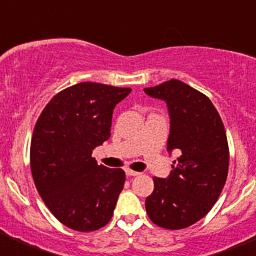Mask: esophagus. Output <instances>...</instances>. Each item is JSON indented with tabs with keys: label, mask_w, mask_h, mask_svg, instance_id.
<instances>
[{
	"label": "esophagus",
	"mask_w": 256,
	"mask_h": 256,
	"mask_svg": "<svg viewBox=\"0 0 256 256\" xmlns=\"http://www.w3.org/2000/svg\"><path fill=\"white\" fill-rule=\"evenodd\" d=\"M126 176H128V177H136V176H140V173L138 172H134V170H132V169H126Z\"/></svg>",
	"instance_id": "esophagus-1"
}]
</instances>
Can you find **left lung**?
<instances>
[{
	"instance_id": "1",
	"label": "left lung",
	"mask_w": 256,
	"mask_h": 256,
	"mask_svg": "<svg viewBox=\"0 0 256 256\" xmlns=\"http://www.w3.org/2000/svg\"><path fill=\"white\" fill-rule=\"evenodd\" d=\"M144 94L166 102V150L180 154L168 177H154L146 212L156 226L182 230L204 218L224 187L230 164L224 126L204 94L177 79L144 88Z\"/></svg>"
}]
</instances>
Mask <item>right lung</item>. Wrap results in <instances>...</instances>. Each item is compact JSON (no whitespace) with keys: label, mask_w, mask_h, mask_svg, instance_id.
Listing matches in <instances>:
<instances>
[{"label":"right lung","mask_w":256,"mask_h":256,"mask_svg":"<svg viewBox=\"0 0 256 256\" xmlns=\"http://www.w3.org/2000/svg\"><path fill=\"white\" fill-rule=\"evenodd\" d=\"M130 91L78 83L52 97L36 123L30 142L34 184L50 212L72 230L91 232L112 219L126 173L97 165L92 151L108 140L114 108Z\"/></svg>","instance_id":"right-lung-1"}]
</instances>
